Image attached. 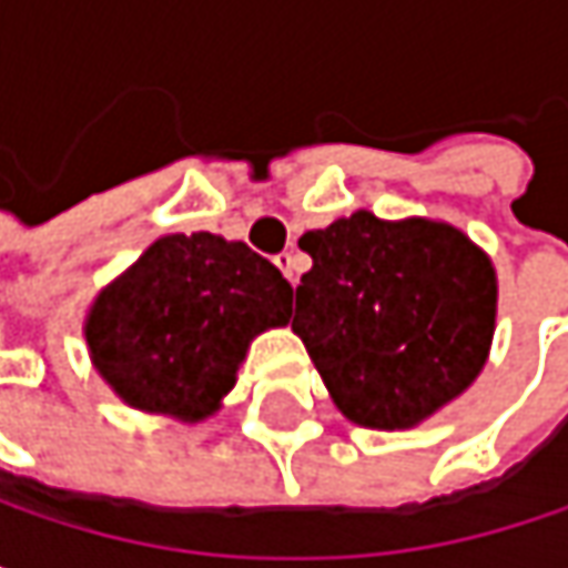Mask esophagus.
Instances as JSON below:
<instances>
[{
    "label": "esophagus",
    "instance_id": "34e87169",
    "mask_svg": "<svg viewBox=\"0 0 568 568\" xmlns=\"http://www.w3.org/2000/svg\"><path fill=\"white\" fill-rule=\"evenodd\" d=\"M276 266L283 270V276L288 280V283H295V280H298V260H295V253H288V250L280 253V256H276Z\"/></svg>",
    "mask_w": 568,
    "mask_h": 568
}]
</instances>
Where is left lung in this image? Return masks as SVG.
Returning a JSON list of instances; mask_svg holds the SVG:
<instances>
[{"instance_id":"1","label":"left lung","mask_w":568,"mask_h":568,"mask_svg":"<svg viewBox=\"0 0 568 568\" xmlns=\"http://www.w3.org/2000/svg\"><path fill=\"white\" fill-rule=\"evenodd\" d=\"M298 246L312 270L295 288L292 332L348 420L414 427L484 372L497 273L467 233L358 210L308 230Z\"/></svg>"}]
</instances>
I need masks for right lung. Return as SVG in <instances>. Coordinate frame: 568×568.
<instances>
[{
  "label": "right lung",
  "mask_w": 568,
  "mask_h": 568,
  "mask_svg": "<svg viewBox=\"0 0 568 568\" xmlns=\"http://www.w3.org/2000/svg\"><path fill=\"white\" fill-rule=\"evenodd\" d=\"M292 285L246 243L173 233L98 292L84 338L124 404L196 424L236 385L250 342L285 325Z\"/></svg>",
  "instance_id": "obj_1"
}]
</instances>
